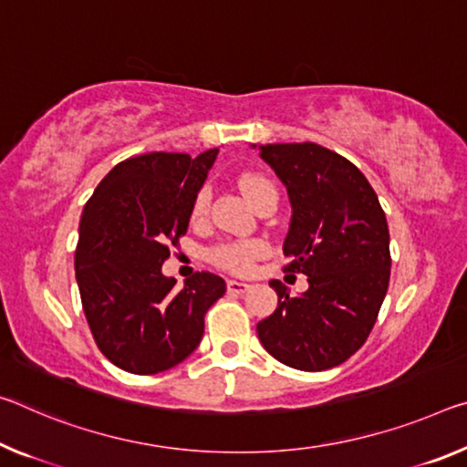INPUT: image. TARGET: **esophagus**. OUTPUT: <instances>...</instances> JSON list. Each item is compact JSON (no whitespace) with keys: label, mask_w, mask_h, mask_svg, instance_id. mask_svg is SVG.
Returning a JSON list of instances; mask_svg holds the SVG:
<instances>
[{"label":"esophagus","mask_w":467,"mask_h":467,"mask_svg":"<svg viewBox=\"0 0 467 467\" xmlns=\"http://www.w3.org/2000/svg\"><path fill=\"white\" fill-rule=\"evenodd\" d=\"M249 283H245V280H234V278H231L226 283V288H228V293H236V295H241V293H245V291H249Z\"/></svg>","instance_id":"1"}]
</instances>
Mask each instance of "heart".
I'll list each match as a JSON object with an SVG mask.
<instances>
[{
	"label": "heart",
	"mask_w": 467,
	"mask_h": 467,
	"mask_svg": "<svg viewBox=\"0 0 467 467\" xmlns=\"http://www.w3.org/2000/svg\"><path fill=\"white\" fill-rule=\"evenodd\" d=\"M239 184H241L243 193H245V197L251 202V205L257 202V197H260L264 191L274 189L268 179H264V176H257V174L243 176ZM207 202H210V191L202 189L195 197V205H193L195 216H202V213L207 210ZM264 251H265V247L260 241L231 243V245H222L213 251V262L220 264L222 268H226V270L243 272V270H247L249 265L257 260V257H262Z\"/></svg>",
	"instance_id": "heart-1"
}]
</instances>
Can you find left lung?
Here are the masks:
<instances>
[{"mask_svg": "<svg viewBox=\"0 0 467 467\" xmlns=\"http://www.w3.org/2000/svg\"><path fill=\"white\" fill-rule=\"evenodd\" d=\"M255 150V145H251ZM260 158L286 187L291 224L286 272H303L307 291L278 295L257 324L264 349L280 364L322 372L366 343L390 278L389 224L379 195L349 160L317 143L260 145Z\"/></svg>", "mask_w": 467, "mask_h": 467, "instance_id": "left-lung-1", "label": "left lung"}]
</instances>
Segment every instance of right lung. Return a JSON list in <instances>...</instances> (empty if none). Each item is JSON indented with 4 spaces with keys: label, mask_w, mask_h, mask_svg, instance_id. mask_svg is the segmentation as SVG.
Returning <instances> with one entry per match:
<instances>
[{
    "label": "right lung",
    "mask_w": 467,
    "mask_h": 467,
    "mask_svg": "<svg viewBox=\"0 0 467 467\" xmlns=\"http://www.w3.org/2000/svg\"><path fill=\"white\" fill-rule=\"evenodd\" d=\"M216 155L151 151L124 160L85 205L74 254L80 301L95 343L124 372L179 366L202 343L205 312L226 293L212 272H197L181 291L161 272Z\"/></svg>",
    "instance_id": "add662e5"
}]
</instances>
